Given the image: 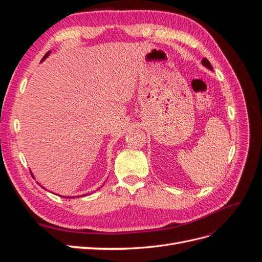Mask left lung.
<instances>
[{
    "label": "left lung",
    "mask_w": 262,
    "mask_h": 262,
    "mask_svg": "<svg viewBox=\"0 0 262 262\" xmlns=\"http://www.w3.org/2000/svg\"><path fill=\"white\" fill-rule=\"evenodd\" d=\"M202 63H203V66H205V67H207V68H209L210 70H212V66H211V63L209 62V60L208 59H203L202 60Z\"/></svg>",
    "instance_id": "obj_1"
}]
</instances>
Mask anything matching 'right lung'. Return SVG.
Segmentation results:
<instances>
[{
    "label": "right lung",
    "mask_w": 262,
    "mask_h": 262,
    "mask_svg": "<svg viewBox=\"0 0 262 262\" xmlns=\"http://www.w3.org/2000/svg\"><path fill=\"white\" fill-rule=\"evenodd\" d=\"M49 53H50V51H48V52H47V53L45 54V57L42 58V60H43V59H46L47 57H48V55H49ZM42 188H43V187H42ZM84 195H85V194H84ZM84 195H83V196H84ZM67 198H72V196H67Z\"/></svg>",
    "instance_id": "obj_1"
}]
</instances>
